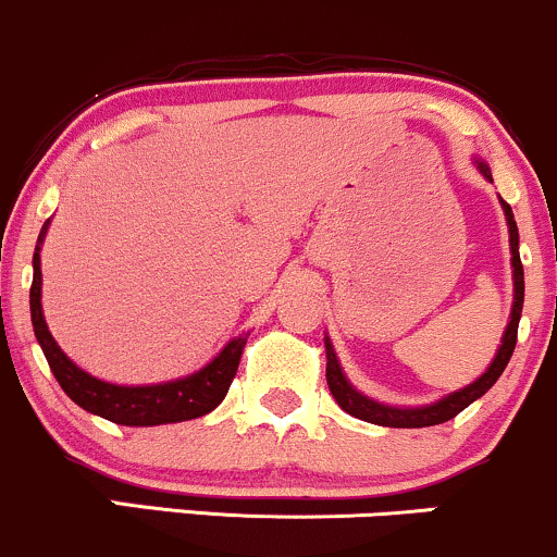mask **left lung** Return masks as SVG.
Here are the masks:
<instances>
[{
    "instance_id": "left-lung-1",
    "label": "left lung",
    "mask_w": 557,
    "mask_h": 557,
    "mask_svg": "<svg viewBox=\"0 0 557 557\" xmlns=\"http://www.w3.org/2000/svg\"><path fill=\"white\" fill-rule=\"evenodd\" d=\"M473 162H476L481 176H484L486 181H492L490 165H486L481 158H476ZM499 205H503L505 223H508V234H510L513 308H510V321H508V326H505L503 342H499L495 358H492L490 366H486V371L481 373L473 384H468L458 392H449V395L436 399V403L418 405V408H397V405H384V403H379V399L362 395V392H358L352 384H349V379L345 376V371H342V366H339V358H336V352H334V345H331V339L326 336V342H323V345H326V381H329L331 395H334V399L339 403V408L345 410V413L360 418V421L376 423V426H389V429L436 426V423L449 421V418L458 416L460 410H466L468 405L476 403V399L481 395H486V392L495 386V381L503 376L505 366H508L510 355H513V349H516L518 321H521V310H523V265H521V255H518V226H516L513 210H510V205L505 202L503 197H499Z\"/></svg>"
}]
</instances>
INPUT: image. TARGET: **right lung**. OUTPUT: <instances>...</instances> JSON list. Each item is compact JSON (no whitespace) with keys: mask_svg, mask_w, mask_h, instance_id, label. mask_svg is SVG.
Here are the masks:
<instances>
[{"mask_svg":"<svg viewBox=\"0 0 557 557\" xmlns=\"http://www.w3.org/2000/svg\"><path fill=\"white\" fill-rule=\"evenodd\" d=\"M49 221L41 226L39 242H36L34 252V284H30V323H34L36 342L41 345L44 358L52 368L54 379L60 381L62 392L84 408L86 413L99 418H108L121 426H162V423H178L191 421V418L208 416L226 397L231 381L236 376L242 352H245L247 334L234 336L221 352L212 358L208 366L199 371L181 376L173 381H162V384H112L102 381L62 352L58 342H54L52 331L44 321L41 310V245L47 236Z\"/></svg>","mask_w":557,"mask_h":557,"instance_id":"right-lung-1","label":"right lung"}]
</instances>
